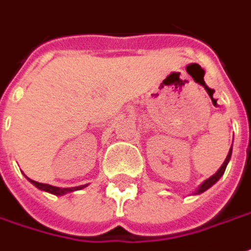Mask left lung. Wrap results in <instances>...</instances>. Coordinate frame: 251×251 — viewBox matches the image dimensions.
Returning <instances> with one entry per match:
<instances>
[{"label":"left lung","instance_id":"1","mask_svg":"<svg viewBox=\"0 0 251 251\" xmlns=\"http://www.w3.org/2000/svg\"><path fill=\"white\" fill-rule=\"evenodd\" d=\"M231 153H232V147L229 148V152L228 155H227V157H226V160H224V163L222 164V167L217 170L216 174H213L211 176V178H208V179L205 180V182H202V185L197 189V192H196V194H200V193H204L205 190H208L209 187L212 186V185H215L217 180L220 179V176L224 174V171H226V167H227V164H228L229 159H231Z\"/></svg>","mask_w":251,"mask_h":251}]
</instances>
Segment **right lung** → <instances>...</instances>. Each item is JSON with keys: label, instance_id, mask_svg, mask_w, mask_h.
<instances>
[{"label": "right lung", "instance_id": "add662e5", "mask_svg": "<svg viewBox=\"0 0 251 251\" xmlns=\"http://www.w3.org/2000/svg\"><path fill=\"white\" fill-rule=\"evenodd\" d=\"M34 186H36L40 190H43V192L47 193H51V194H55V196H64L66 193H71L75 192V190H80V189H84V187L87 186V185H83V186H76V187H57V186H51V185H47V183H40V182H36V180H32L27 178Z\"/></svg>", "mask_w": 251, "mask_h": 251}]
</instances>
